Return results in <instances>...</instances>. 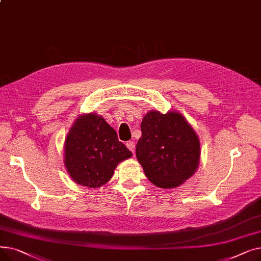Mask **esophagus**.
<instances>
[{
	"mask_svg": "<svg viewBox=\"0 0 261 261\" xmlns=\"http://www.w3.org/2000/svg\"><path fill=\"white\" fill-rule=\"evenodd\" d=\"M126 146L128 147V149L130 150L131 152L134 153V151H135V144H134L133 142H127V143H126Z\"/></svg>",
	"mask_w": 261,
	"mask_h": 261,
	"instance_id": "esophagus-1",
	"label": "esophagus"
}]
</instances>
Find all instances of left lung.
I'll list each match as a JSON object with an SVG mask.
<instances>
[{"instance_id": "1", "label": "left lung", "mask_w": 261, "mask_h": 261, "mask_svg": "<svg viewBox=\"0 0 261 261\" xmlns=\"http://www.w3.org/2000/svg\"><path fill=\"white\" fill-rule=\"evenodd\" d=\"M136 158L148 179L174 188L193 175L200 163V142L185 117L175 111L148 112L141 123Z\"/></svg>"}]
</instances>
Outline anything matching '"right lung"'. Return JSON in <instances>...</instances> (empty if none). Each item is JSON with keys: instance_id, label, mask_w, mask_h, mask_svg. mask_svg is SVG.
Wrapping results in <instances>:
<instances>
[{"instance_id": "obj_1", "label": "right lung", "mask_w": 261, "mask_h": 261, "mask_svg": "<svg viewBox=\"0 0 261 261\" xmlns=\"http://www.w3.org/2000/svg\"><path fill=\"white\" fill-rule=\"evenodd\" d=\"M132 152L98 114L77 117L64 143V165L79 185L97 188L111 179L118 164Z\"/></svg>"}]
</instances>
